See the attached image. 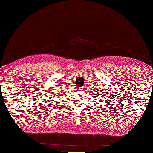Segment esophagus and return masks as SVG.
I'll use <instances>...</instances> for the list:
<instances>
[{"instance_id": "esophagus-1", "label": "esophagus", "mask_w": 153, "mask_h": 153, "mask_svg": "<svg viewBox=\"0 0 153 153\" xmlns=\"http://www.w3.org/2000/svg\"><path fill=\"white\" fill-rule=\"evenodd\" d=\"M81 90H82V89H81Z\"/></svg>"}]
</instances>
